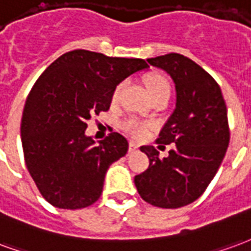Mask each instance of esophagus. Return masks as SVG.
Returning <instances> with one entry per match:
<instances>
[{
  "instance_id": "34e87169",
  "label": "esophagus",
  "mask_w": 251,
  "mask_h": 251,
  "mask_svg": "<svg viewBox=\"0 0 251 251\" xmlns=\"http://www.w3.org/2000/svg\"><path fill=\"white\" fill-rule=\"evenodd\" d=\"M128 151H129V152H135V151H138V144L131 142V143H129V147H128Z\"/></svg>"
}]
</instances>
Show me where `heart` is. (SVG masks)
I'll use <instances>...</instances> for the list:
<instances>
[{
	"instance_id": "1",
	"label": "heart",
	"mask_w": 251,
	"mask_h": 251,
	"mask_svg": "<svg viewBox=\"0 0 251 251\" xmlns=\"http://www.w3.org/2000/svg\"><path fill=\"white\" fill-rule=\"evenodd\" d=\"M146 84H147L148 92L151 93V96L156 95L159 92H163V91H170V84L163 76L160 75H150L147 78H146ZM120 88H122V84L116 85V88L113 89L112 92V100L115 101L119 96V92H120ZM122 127L127 133H129L133 138H143L144 135L147 133V124L140 122L138 119H127L124 120Z\"/></svg>"
}]
</instances>
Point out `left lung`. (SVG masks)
Wrapping results in <instances>:
<instances>
[{
	"label": "left lung",
	"instance_id": "1",
	"mask_svg": "<svg viewBox=\"0 0 251 251\" xmlns=\"http://www.w3.org/2000/svg\"><path fill=\"white\" fill-rule=\"evenodd\" d=\"M147 61L175 83V109L156 140L175 147L163 159L152 146L140 147L150 166L135 176V186L152 206L183 207L204 193L225 158L230 142L227 108L217 81L193 60L168 53Z\"/></svg>",
	"mask_w": 251,
	"mask_h": 251
}]
</instances>
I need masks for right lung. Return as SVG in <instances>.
<instances>
[{
    "instance_id": "right-lung-1",
    "label": "right lung",
    "mask_w": 251,
    "mask_h": 251,
    "mask_svg": "<svg viewBox=\"0 0 251 251\" xmlns=\"http://www.w3.org/2000/svg\"><path fill=\"white\" fill-rule=\"evenodd\" d=\"M146 68L142 58L76 49L53 61L33 85L21 119L24 158L52 206L77 210L100 198L108 167L127 153L128 142L111 132L96 144L85 135L87 120L108 111L116 85Z\"/></svg>"
}]
</instances>
